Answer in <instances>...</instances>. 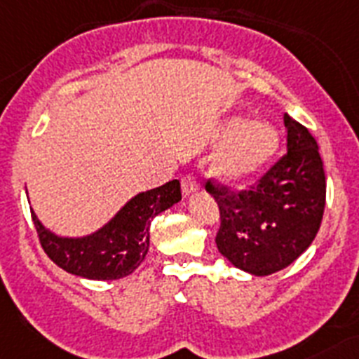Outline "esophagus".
<instances>
[{
    "label": "esophagus",
    "instance_id": "obj_1",
    "mask_svg": "<svg viewBox=\"0 0 359 359\" xmlns=\"http://www.w3.org/2000/svg\"><path fill=\"white\" fill-rule=\"evenodd\" d=\"M197 189H199V184H197V180H195L194 175H186L184 179H182V195H184V197H189V195H194Z\"/></svg>",
    "mask_w": 359,
    "mask_h": 359
}]
</instances>
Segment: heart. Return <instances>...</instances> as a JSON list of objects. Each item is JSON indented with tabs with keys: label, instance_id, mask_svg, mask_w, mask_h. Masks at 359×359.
<instances>
[{
	"label": "heart",
	"instance_id": "1",
	"mask_svg": "<svg viewBox=\"0 0 359 359\" xmlns=\"http://www.w3.org/2000/svg\"><path fill=\"white\" fill-rule=\"evenodd\" d=\"M225 136L212 160V170L230 184L247 182L269 164L280 145V134L275 125L264 118L243 121L232 116L223 123Z\"/></svg>",
	"mask_w": 359,
	"mask_h": 359
}]
</instances>
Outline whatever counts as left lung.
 I'll use <instances>...</instances> for the list:
<instances>
[{
  "label": "left lung",
  "instance_id": "8db88e82",
  "mask_svg": "<svg viewBox=\"0 0 359 359\" xmlns=\"http://www.w3.org/2000/svg\"><path fill=\"white\" fill-rule=\"evenodd\" d=\"M287 154L249 191L206 184L219 206L217 249L249 275L285 269L316 240L326 201L319 145L310 130L284 114Z\"/></svg>",
  "mask_w": 359,
  "mask_h": 359
}]
</instances>
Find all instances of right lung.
Segmentation results:
<instances>
[{
	"instance_id": "add662e5",
	"label": "right lung",
	"mask_w": 359,
	"mask_h": 359,
	"mask_svg": "<svg viewBox=\"0 0 359 359\" xmlns=\"http://www.w3.org/2000/svg\"><path fill=\"white\" fill-rule=\"evenodd\" d=\"M180 201V182L170 180L130 197L103 226L84 236H62L38 219L31 208L46 255L64 271L90 280H118L130 275L149 250L153 217Z\"/></svg>"
}]
</instances>
